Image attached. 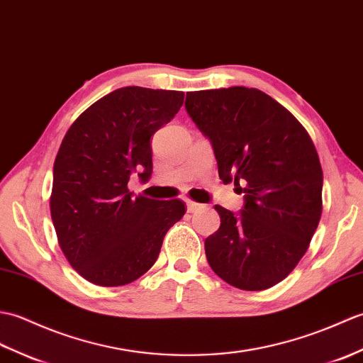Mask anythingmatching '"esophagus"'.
<instances>
[{
	"mask_svg": "<svg viewBox=\"0 0 363 363\" xmlns=\"http://www.w3.org/2000/svg\"><path fill=\"white\" fill-rule=\"evenodd\" d=\"M186 206H188V213H197L203 208V205L194 202V200H186Z\"/></svg>",
	"mask_w": 363,
	"mask_h": 363,
	"instance_id": "34e87169",
	"label": "esophagus"
}]
</instances>
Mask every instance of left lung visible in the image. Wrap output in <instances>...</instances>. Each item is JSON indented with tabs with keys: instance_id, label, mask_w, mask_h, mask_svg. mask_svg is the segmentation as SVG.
I'll use <instances>...</instances> for the list:
<instances>
[{
	"instance_id": "8db88e82",
	"label": "left lung",
	"mask_w": 363,
	"mask_h": 363,
	"mask_svg": "<svg viewBox=\"0 0 363 363\" xmlns=\"http://www.w3.org/2000/svg\"><path fill=\"white\" fill-rule=\"evenodd\" d=\"M188 115L213 144L223 183L244 186L245 206L220 205V227L205 239L209 267L242 291L281 283L315 233L323 202L317 149L298 119L256 88L189 91Z\"/></svg>"
}]
</instances>
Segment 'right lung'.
Segmentation results:
<instances>
[{
    "instance_id": "1",
    "label": "right lung",
    "mask_w": 363,
    "mask_h": 363,
    "mask_svg": "<svg viewBox=\"0 0 363 363\" xmlns=\"http://www.w3.org/2000/svg\"><path fill=\"white\" fill-rule=\"evenodd\" d=\"M184 93L124 86L71 124L54 161L51 217L63 255L80 277L116 287L155 264L167 230L186 213L179 199L133 197V174H152L150 136L183 106Z\"/></svg>"
}]
</instances>
